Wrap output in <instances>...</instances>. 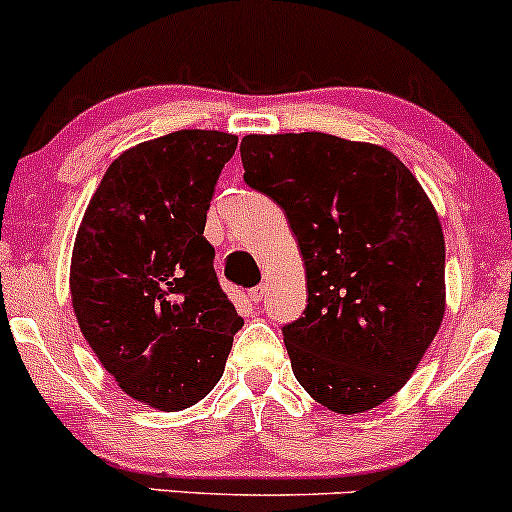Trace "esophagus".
I'll use <instances>...</instances> for the list:
<instances>
[{
    "instance_id": "1",
    "label": "esophagus",
    "mask_w": 512,
    "mask_h": 512,
    "mask_svg": "<svg viewBox=\"0 0 512 512\" xmlns=\"http://www.w3.org/2000/svg\"><path fill=\"white\" fill-rule=\"evenodd\" d=\"M263 297H266V285H256V287H251V290H249V300L254 304L261 302Z\"/></svg>"
}]
</instances>
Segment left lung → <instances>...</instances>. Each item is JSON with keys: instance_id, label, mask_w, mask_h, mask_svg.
<instances>
[{"instance_id": "left-lung-1", "label": "left lung", "mask_w": 512, "mask_h": 512, "mask_svg": "<svg viewBox=\"0 0 512 512\" xmlns=\"http://www.w3.org/2000/svg\"><path fill=\"white\" fill-rule=\"evenodd\" d=\"M244 181L283 208L307 273L304 317L283 326L292 372L336 413L394 396L445 314V237L389 149L326 132L246 135Z\"/></svg>"}]
</instances>
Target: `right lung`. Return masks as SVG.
Masks as SVG:
<instances>
[{
    "mask_svg": "<svg viewBox=\"0 0 512 512\" xmlns=\"http://www.w3.org/2000/svg\"><path fill=\"white\" fill-rule=\"evenodd\" d=\"M237 135L179 130L130 147L91 195L72 249L79 329L118 387L181 411L225 372L241 317L203 237Z\"/></svg>",
    "mask_w": 512,
    "mask_h": 512,
    "instance_id": "obj_1",
    "label": "right lung"
}]
</instances>
